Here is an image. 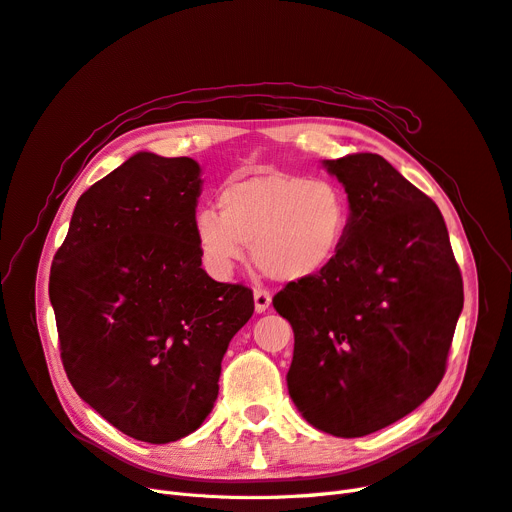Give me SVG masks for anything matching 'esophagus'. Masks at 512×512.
<instances>
[{
	"mask_svg": "<svg viewBox=\"0 0 512 512\" xmlns=\"http://www.w3.org/2000/svg\"><path fill=\"white\" fill-rule=\"evenodd\" d=\"M271 306V294L264 290H256L254 292V309L256 313H264Z\"/></svg>",
	"mask_w": 512,
	"mask_h": 512,
	"instance_id": "1",
	"label": "esophagus"
}]
</instances>
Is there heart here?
I'll return each mask as SVG.
<instances>
[{"instance_id":"b5f03b06","label":"heart","mask_w":512,"mask_h":512,"mask_svg":"<svg viewBox=\"0 0 512 512\" xmlns=\"http://www.w3.org/2000/svg\"><path fill=\"white\" fill-rule=\"evenodd\" d=\"M349 224V195L338 182L267 172L229 182L218 195V214L201 210L193 231L212 277L229 279L243 256V243H250L262 273L294 283L330 267Z\"/></svg>"}]
</instances>
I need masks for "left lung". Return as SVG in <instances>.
I'll return each mask as SVG.
<instances>
[{
  "label": "left lung",
  "instance_id": "obj_1",
  "mask_svg": "<svg viewBox=\"0 0 512 512\" xmlns=\"http://www.w3.org/2000/svg\"><path fill=\"white\" fill-rule=\"evenodd\" d=\"M351 224L321 275L273 298L294 330L288 391L302 418L363 437L435 393L462 313V275L439 208L374 153L325 159Z\"/></svg>",
  "mask_w": 512,
  "mask_h": 512
}]
</instances>
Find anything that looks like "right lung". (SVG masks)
I'll return each instance as SVG.
<instances>
[{
    "mask_svg": "<svg viewBox=\"0 0 512 512\" xmlns=\"http://www.w3.org/2000/svg\"><path fill=\"white\" fill-rule=\"evenodd\" d=\"M201 166L140 151L77 199L50 271L60 357L75 393L121 433L170 443L197 431L220 363L250 321V288L201 269Z\"/></svg>",
    "mask_w": 512,
    "mask_h": 512,
    "instance_id": "right-lung-1",
    "label": "right lung"
}]
</instances>
